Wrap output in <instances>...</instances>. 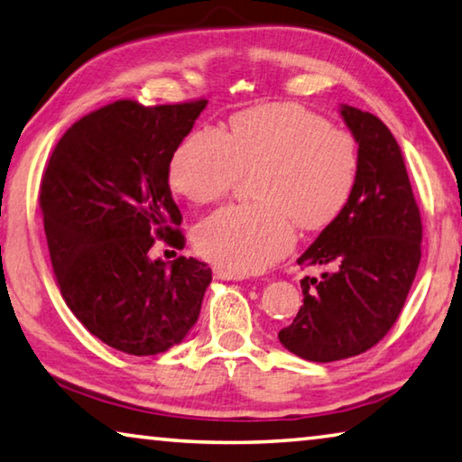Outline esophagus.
Listing matches in <instances>:
<instances>
[{
	"label": "esophagus",
	"instance_id": "obj_1",
	"mask_svg": "<svg viewBox=\"0 0 462 462\" xmlns=\"http://www.w3.org/2000/svg\"><path fill=\"white\" fill-rule=\"evenodd\" d=\"M214 273H216V277L226 279V281H242V279H246L245 275H242V273H232V271L222 269V267H216Z\"/></svg>",
	"mask_w": 462,
	"mask_h": 462
}]
</instances>
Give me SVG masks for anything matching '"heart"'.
Instances as JSON below:
<instances>
[{"label":"heart","instance_id":"1","mask_svg":"<svg viewBox=\"0 0 462 462\" xmlns=\"http://www.w3.org/2000/svg\"><path fill=\"white\" fill-rule=\"evenodd\" d=\"M256 167L259 201L217 209L195 234L206 259L242 275L285 256L297 224L318 230L336 220L353 193L358 148L348 132L308 109L259 106L234 116L230 132H189L171 154L169 183L185 199L212 203Z\"/></svg>","mask_w":462,"mask_h":462}]
</instances>
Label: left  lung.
Listing matches in <instances>:
<instances>
[{
	"mask_svg": "<svg viewBox=\"0 0 462 462\" xmlns=\"http://www.w3.org/2000/svg\"><path fill=\"white\" fill-rule=\"evenodd\" d=\"M358 144L353 193L297 263L332 273L303 277V306L279 342L314 363L365 353L400 318L421 259V217L400 144L377 116L342 106Z\"/></svg>",
	"mask_w": 462,
	"mask_h": 462,
	"instance_id": "obj_1",
	"label": "left lung"
}]
</instances>
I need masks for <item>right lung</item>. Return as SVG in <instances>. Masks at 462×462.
Segmentation results:
<instances>
[{
    "instance_id": "right-lung-1",
    "label": "right lung",
    "mask_w": 462,
    "mask_h": 462,
    "mask_svg": "<svg viewBox=\"0 0 462 462\" xmlns=\"http://www.w3.org/2000/svg\"><path fill=\"white\" fill-rule=\"evenodd\" d=\"M206 106L114 101L77 120L46 162L41 209L62 300L93 336L126 355L181 342L212 281L198 259L148 256L156 238L185 246L169 161Z\"/></svg>"
}]
</instances>
